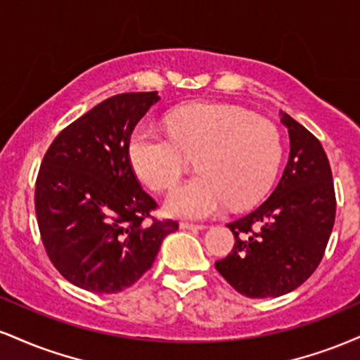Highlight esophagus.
Returning <instances> with one entry per match:
<instances>
[{
	"mask_svg": "<svg viewBox=\"0 0 360 360\" xmlns=\"http://www.w3.org/2000/svg\"><path fill=\"white\" fill-rule=\"evenodd\" d=\"M179 226L183 230H193V232H198V230H205L206 229L205 225H196V223H188V221H183Z\"/></svg>",
	"mask_w": 360,
	"mask_h": 360,
	"instance_id": "obj_1",
	"label": "esophagus"
}]
</instances>
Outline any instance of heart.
<instances>
[{"label": "heart", "mask_w": 360, "mask_h": 360, "mask_svg": "<svg viewBox=\"0 0 360 360\" xmlns=\"http://www.w3.org/2000/svg\"><path fill=\"white\" fill-rule=\"evenodd\" d=\"M167 130L139 125L128 142L135 174L155 191L174 188L183 155L200 154V177L174 189L166 212L201 220L230 203L242 210L269 191L283 155L278 128L249 111L225 105H194L172 111Z\"/></svg>", "instance_id": "b5f03b06"}]
</instances>
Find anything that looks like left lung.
I'll list each match as a JSON object with an SVG mask.
<instances>
[{
	"label": "left lung",
	"instance_id": "obj_1",
	"mask_svg": "<svg viewBox=\"0 0 360 360\" xmlns=\"http://www.w3.org/2000/svg\"><path fill=\"white\" fill-rule=\"evenodd\" d=\"M289 134L283 177L257 210L229 223L232 252L214 267L247 298H278L307 281L323 257L335 223L328 159L313 134L281 111Z\"/></svg>",
	"mask_w": 360,
	"mask_h": 360
}]
</instances>
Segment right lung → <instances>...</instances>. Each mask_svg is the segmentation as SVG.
Here are the masks:
<instances>
[{
  "instance_id": "add662e5",
  "label": "right lung",
  "mask_w": 360,
  "mask_h": 360,
  "mask_svg": "<svg viewBox=\"0 0 360 360\" xmlns=\"http://www.w3.org/2000/svg\"><path fill=\"white\" fill-rule=\"evenodd\" d=\"M157 91L111 96L60 131L35 186V212L49 259L74 286L111 295L150 269L177 221L154 220L128 157L131 131Z\"/></svg>"
}]
</instances>
